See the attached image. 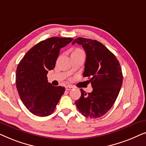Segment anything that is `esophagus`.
Instances as JSON below:
<instances>
[{
    "instance_id": "esophagus-1",
    "label": "esophagus",
    "mask_w": 146,
    "mask_h": 146,
    "mask_svg": "<svg viewBox=\"0 0 146 146\" xmlns=\"http://www.w3.org/2000/svg\"><path fill=\"white\" fill-rule=\"evenodd\" d=\"M73 87L71 86H66V90H70Z\"/></svg>"
}]
</instances>
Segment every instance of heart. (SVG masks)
<instances>
[{
	"label": "heart",
	"mask_w": 146,
	"mask_h": 146,
	"mask_svg": "<svg viewBox=\"0 0 146 146\" xmlns=\"http://www.w3.org/2000/svg\"><path fill=\"white\" fill-rule=\"evenodd\" d=\"M74 52H83L81 50H80V49H76L74 52L73 53H74Z\"/></svg>",
	"instance_id": "1"
}]
</instances>
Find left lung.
Listing matches in <instances>:
<instances>
[{"instance_id": "obj_1", "label": "left lung", "mask_w": 146, "mask_h": 146, "mask_svg": "<svg viewBox=\"0 0 146 146\" xmlns=\"http://www.w3.org/2000/svg\"><path fill=\"white\" fill-rule=\"evenodd\" d=\"M82 46L86 53L83 76L88 77L93 90L75 102L84 116L98 118L110 110L116 100L122 85L123 75L119 61L104 45L96 40L78 38L72 44Z\"/></svg>"}]
</instances>
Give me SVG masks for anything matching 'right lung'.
<instances>
[{
  "label": "right lung",
  "instance_id": "right-lung-1",
  "mask_svg": "<svg viewBox=\"0 0 146 146\" xmlns=\"http://www.w3.org/2000/svg\"><path fill=\"white\" fill-rule=\"evenodd\" d=\"M72 38L51 37L29 50L18 64L16 84L19 96L34 115L48 116L54 111L65 88L54 86L48 82L49 70L54 68L60 50Z\"/></svg>",
  "mask_w": 146,
  "mask_h": 146
}]
</instances>
